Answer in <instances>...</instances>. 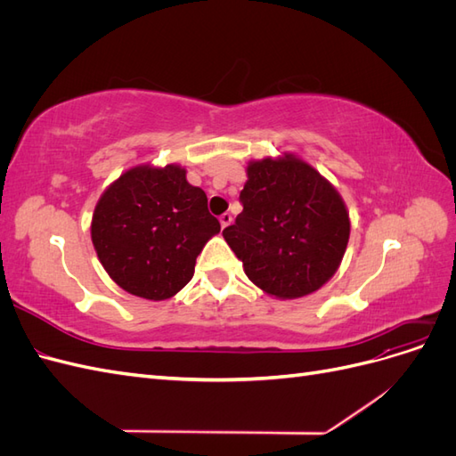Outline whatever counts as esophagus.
<instances>
[{"label":"esophagus","mask_w":456,"mask_h":456,"mask_svg":"<svg viewBox=\"0 0 456 456\" xmlns=\"http://www.w3.org/2000/svg\"><path fill=\"white\" fill-rule=\"evenodd\" d=\"M232 215L230 213H224V215H220V226H223V228H228L230 224H232Z\"/></svg>","instance_id":"1"}]
</instances>
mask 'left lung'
<instances>
[{
	"mask_svg": "<svg viewBox=\"0 0 456 456\" xmlns=\"http://www.w3.org/2000/svg\"><path fill=\"white\" fill-rule=\"evenodd\" d=\"M247 176L243 211L223 232L247 278L278 298L317 291L333 278L350 238L338 191L291 156L253 161Z\"/></svg>",
	"mask_w": 456,
	"mask_h": 456,
	"instance_id": "obj_1",
	"label": "left lung"
}]
</instances>
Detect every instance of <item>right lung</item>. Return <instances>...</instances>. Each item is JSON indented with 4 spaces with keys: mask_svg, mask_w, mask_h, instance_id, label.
<instances>
[{
    "mask_svg": "<svg viewBox=\"0 0 456 456\" xmlns=\"http://www.w3.org/2000/svg\"><path fill=\"white\" fill-rule=\"evenodd\" d=\"M220 232L201 188L186 171L134 167L123 173L96 203L93 245L127 293L148 300L176 295L194 275L203 245Z\"/></svg>",
    "mask_w": 456,
    "mask_h": 456,
    "instance_id": "right-lung-1",
    "label": "right lung"
}]
</instances>
